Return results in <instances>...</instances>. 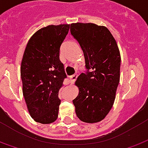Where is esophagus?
<instances>
[{"instance_id": "1", "label": "esophagus", "mask_w": 148, "mask_h": 148, "mask_svg": "<svg viewBox=\"0 0 148 148\" xmlns=\"http://www.w3.org/2000/svg\"><path fill=\"white\" fill-rule=\"evenodd\" d=\"M77 74H73V75H71V76H70V79H71V82H75V80L77 79Z\"/></svg>"}]
</instances>
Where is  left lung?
<instances>
[{
  "mask_svg": "<svg viewBox=\"0 0 148 148\" xmlns=\"http://www.w3.org/2000/svg\"><path fill=\"white\" fill-rule=\"evenodd\" d=\"M71 33L83 51L87 72L77 77L73 100L77 118L87 123L105 119L113 106L120 79V52L109 29L94 23H73ZM90 70V71H89Z\"/></svg>",
  "mask_w": 148,
  "mask_h": 148,
  "instance_id": "left-lung-1",
  "label": "left lung"
}]
</instances>
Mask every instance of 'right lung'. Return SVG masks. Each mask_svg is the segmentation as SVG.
Masks as SVG:
<instances>
[{
    "label": "right lung",
    "mask_w": 148,
    "mask_h": 148,
    "mask_svg": "<svg viewBox=\"0 0 148 148\" xmlns=\"http://www.w3.org/2000/svg\"><path fill=\"white\" fill-rule=\"evenodd\" d=\"M70 25H48L29 40L21 65L22 92L34 120L49 124L56 120L61 100L58 92L66 77L59 59L60 46Z\"/></svg>",
    "instance_id": "right-lung-1"
}]
</instances>
